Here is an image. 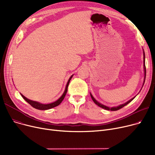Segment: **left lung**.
I'll return each instance as SVG.
<instances>
[{"mask_svg":"<svg viewBox=\"0 0 155 155\" xmlns=\"http://www.w3.org/2000/svg\"><path fill=\"white\" fill-rule=\"evenodd\" d=\"M144 53V75H145V76H144V78H146V67H145V54H144V52H143ZM91 98H92V101L94 102V103L95 104H97V105H98V106H99L100 107H102V109H105V110H112V111H115V110H119V109H121V108H123V107H124L125 105H126L127 104H128L129 102H131L134 99V98H133V99H131V100H129V101H127V102H126L125 104H122V105H119V106H117V107H111V108H110V107H107V106H105V105H103V104H101V103H99V102H97L94 98V97L92 95V94H91Z\"/></svg>","mask_w":155,"mask_h":155,"instance_id":"obj_1","label":"left lung"}]
</instances>
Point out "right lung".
Returning <instances> with one entry per match:
<instances>
[{
	"label": "right lung",
	"mask_w": 155,
	"mask_h": 155,
	"mask_svg": "<svg viewBox=\"0 0 155 155\" xmlns=\"http://www.w3.org/2000/svg\"><path fill=\"white\" fill-rule=\"evenodd\" d=\"M73 75L70 77V78H69L68 82H67V84L66 85V88H65V90H64V93L63 94V95L61 96V97L60 99H58V100H57L56 101L53 102V103H51V104H40L38 102H36V101H31L28 99H27L26 97H24L22 94H21V96L23 97V99L25 100L28 103H29L32 107H33L34 108L36 109H39V110H48V109H51V108H53L54 107H56L58 106V105H60L61 104V102L63 101V100L64 99L65 95H66L67 94V91H68V85H69V83H70V81L71 80V78H72Z\"/></svg>",
	"instance_id": "obj_1"
}]
</instances>
